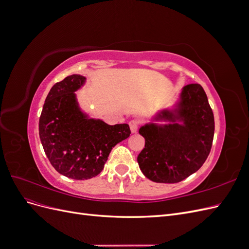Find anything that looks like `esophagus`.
Returning <instances> with one entry per match:
<instances>
[{
  "instance_id": "34e87169",
  "label": "esophagus",
  "mask_w": 249,
  "mask_h": 249,
  "mask_svg": "<svg viewBox=\"0 0 249 249\" xmlns=\"http://www.w3.org/2000/svg\"><path fill=\"white\" fill-rule=\"evenodd\" d=\"M129 125H130V129H131L132 133H136V132H137V130H138V126H139V123L137 122V120H135V119H132V120H130V123H129Z\"/></svg>"
}]
</instances>
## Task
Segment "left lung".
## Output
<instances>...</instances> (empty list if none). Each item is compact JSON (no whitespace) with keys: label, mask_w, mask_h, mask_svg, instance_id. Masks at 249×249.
I'll return each instance as SVG.
<instances>
[{"label":"left lung","mask_w":249,"mask_h":249,"mask_svg":"<svg viewBox=\"0 0 249 249\" xmlns=\"http://www.w3.org/2000/svg\"><path fill=\"white\" fill-rule=\"evenodd\" d=\"M156 119L183 124L141 126L145 145L137 158L139 167L153 182L178 183L202 166L212 147L214 114L205 90L199 84L185 86L178 108L161 111Z\"/></svg>","instance_id":"left-lung-1"}]
</instances>
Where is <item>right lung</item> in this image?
I'll use <instances>...</instances> for the list:
<instances>
[{"label": "right lung", "mask_w": 249, "mask_h": 249, "mask_svg": "<svg viewBox=\"0 0 249 249\" xmlns=\"http://www.w3.org/2000/svg\"><path fill=\"white\" fill-rule=\"evenodd\" d=\"M85 77L71 74L53 86L39 117V137L52 166L62 176L88 179L103 170L112 147L130 136L126 124L109 125L88 118L74 91Z\"/></svg>", "instance_id": "1"}]
</instances>
